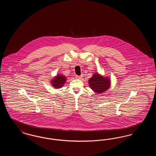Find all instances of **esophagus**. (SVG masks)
<instances>
[{
	"label": "esophagus",
	"instance_id": "esophagus-1",
	"mask_svg": "<svg viewBox=\"0 0 156 156\" xmlns=\"http://www.w3.org/2000/svg\"><path fill=\"white\" fill-rule=\"evenodd\" d=\"M75 78H76V79H81L82 76H78V75H76Z\"/></svg>",
	"mask_w": 156,
	"mask_h": 156
}]
</instances>
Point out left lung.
I'll return each instance as SVG.
<instances>
[{
  "instance_id": "1",
  "label": "left lung",
  "mask_w": 156,
  "mask_h": 156,
  "mask_svg": "<svg viewBox=\"0 0 156 156\" xmlns=\"http://www.w3.org/2000/svg\"><path fill=\"white\" fill-rule=\"evenodd\" d=\"M90 88L98 94L104 93L109 88L111 80L109 77L103 76L95 73L88 81Z\"/></svg>"
}]
</instances>
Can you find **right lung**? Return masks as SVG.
I'll use <instances>...</instances> for the list:
<instances>
[{"instance_id":"1","label":"right lung","mask_w":156,"mask_h":156,"mask_svg":"<svg viewBox=\"0 0 156 156\" xmlns=\"http://www.w3.org/2000/svg\"><path fill=\"white\" fill-rule=\"evenodd\" d=\"M67 80L66 77L62 74H57L50 82L54 88L58 89L62 88Z\"/></svg>"}]
</instances>
